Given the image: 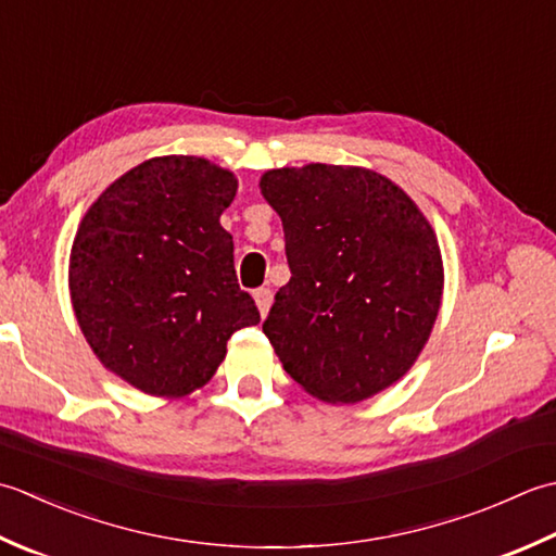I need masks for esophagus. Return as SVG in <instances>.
<instances>
[{"mask_svg": "<svg viewBox=\"0 0 556 556\" xmlns=\"http://www.w3.org/2000/svg\"><path fill=\"white\" fill-rule=\"evenodd\" d=\"M254 300H256L258 312H262V316H266L268 309H270V302H274V292H270L268 288H258L254 292Z\"/></svg>", "mask_w": 556, "mask_h": 556, "instance_id": "obj_1", "label": "esophagus"}]
</instances>
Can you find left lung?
<instances>
[{
    "label": "left lung",
    "mask_w": 556,
    "mask_h": 556,
    "mask_svg": "<svg viewBox=\"0 0 556 556\" xmlns=\"http://www.w3.org/2000/svg\"><path fill=\"white\" fill-rule=\"evenodd\" d=\"M262 194L286 232L290 280L264 333L290 377L326 403L399 381L437 321L444 266L415 201L374 169H268Z\"/></svg>",
    "instance_id": "obj_1"
}]
</instances>
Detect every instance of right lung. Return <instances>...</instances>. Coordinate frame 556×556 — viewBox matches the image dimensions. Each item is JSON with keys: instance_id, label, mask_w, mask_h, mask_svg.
I'll return each mask as SVG.
<instances>
[{"instance_id": "add662e5", "label": "right lung", "mask_w": 556, "mask_h": 556, "mask_svg": "<svg viewBox=\"0 0 556 556\" xmlns=\"http://www.w3.org/2000/svg\"><path fill=\"white\" fill-rule=\"evenodd\" d=\"M235 191V175L206 157H151L78 225L70 258L78 326L98 359L143 393L201 389L230 336L262 319L220 225Z\"/></svg>"}]
</instances>
